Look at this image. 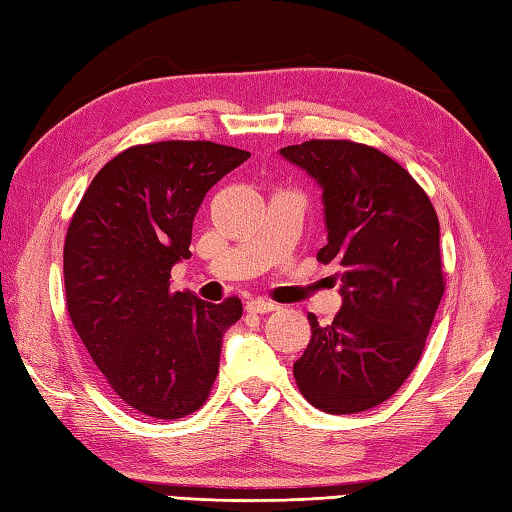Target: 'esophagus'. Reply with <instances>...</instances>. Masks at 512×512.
Segmentation results:
<instances>
[{
    "label": "esophagus",
    "instance_id": "34e87169",
    "mask_svg": "<svg viewBox=\"0 0 512 512\" xmlns=\"http://www.w3.org/2000/svg\"><path fill=\"white\" fill-rule=\"evenodd\" d=\"M276 307H278V305L269 303V301H263V298H254V301H247L245 310L252 312V314H269V312H274Z\"/></svg>",
    "mask_w": 512,
    "mask_h": 512
}]
</instances>
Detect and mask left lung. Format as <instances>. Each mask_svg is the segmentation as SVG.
<instances>
[{
    "label": "left lung",
    "instance_id": "8db88e82",
    "mask_svg": "<svg viewBox=\"0 0 512 512\" xmlns=\"http://www.w3.org/2000/svg\"><path fill=\"white\" fill-rule=\"evenodd\" d=\"M281 156L323 191L327 245L341 310L330 325L307 314L312 339L294 379L314 408L354 414L390 399L426 345L443 296L439 220L410 173L379 149L307 140Z\"/></svg>",
    "mask_w": 512,
    "mask_h": 512
}]
</instances>
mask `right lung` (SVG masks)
<instances>
[{"mask_svg":"<svg viewBox=\"0 0 512 512\" xmlns=\"http://www.w3.org/2000/svg\"><path fill=\"white\" fill-rule=\"evenodd\" d=\"M249 153L216 142L131 147L100 169L66 231L71 321L115 394L149 417L180 419L207 401L223 336L243 303L171 292L207 191Z\"/></svg>","mask_w":512,"mask_h":512,"instance_id":"obj_1","label":"right lung"}]
</instances>
